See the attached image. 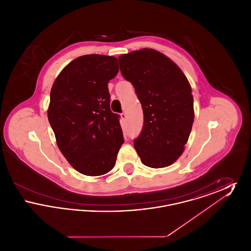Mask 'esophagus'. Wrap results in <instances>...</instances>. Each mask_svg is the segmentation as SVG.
Masks as SVG:
<instances>
[{
    "instance_id": "obj_1",
    "label": "esophagus",
    "mask_w": 251,
    "mask_h": 251,
    "mask_svg": "<svg viewBox=\"0 0 251 251\" xmlns=\"http://www.w3.org/2000/svg\"><path fill=\"white\" fill-rule=\"evenodd\" d=\"M120 116H121V119H122V120H125V119H126V117H127V115H126V113H125V112L121 113V114H120Z\"/></svg>"
}]
</instances>
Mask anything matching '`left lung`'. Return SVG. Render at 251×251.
<instances>
[{
    "label": "left lung",
    "mask_w": 251,
    "mask_h": 251,
    "mask_svg": "<svg viewBox=\"0 0 251 251\" xmlns=\"http://www.w3.org/2000/svg\"><path fill=\"white\" fill-rule=\"evenodd\" d=\"M143 109L144 124L133 140L141 162L153 168L172 165L184 151L194 122L190 84L179 67L153 49L119 57Z\"/></svg>",
    "instance_id": "left-lung-1"
}]
</instances>
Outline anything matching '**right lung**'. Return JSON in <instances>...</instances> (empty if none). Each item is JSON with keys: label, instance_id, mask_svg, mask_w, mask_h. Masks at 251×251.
Returning a JSON list of instances; mask_svg holds the SVG:
<instances>
[{"label": "right lung", "instance_id": "right-lung-1", "mask_svg": "<svg viewBox=\"0 0 251 251\" xmlns=\"http://www.w3.org/2000/svg\"><path fill=\"white\" fill-rule=\"evenodd\" d=\"M119 72L114 56L88 54L60 72L50 95L49 122L62 154L86 176L115 167L124 143L120 115L110 109L108 83Z\"/></svg>", "mask_w": 251, "mask_h": 251}]
</instances>
